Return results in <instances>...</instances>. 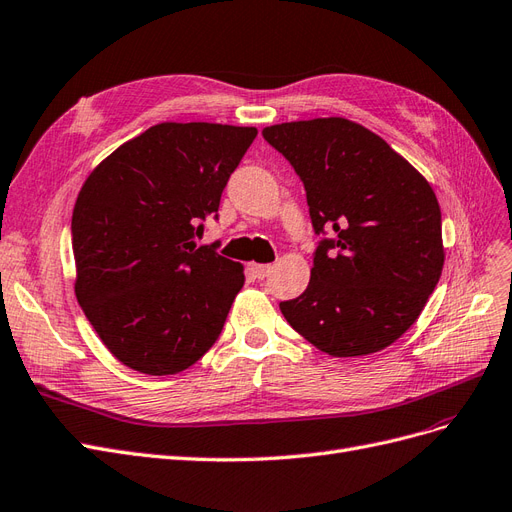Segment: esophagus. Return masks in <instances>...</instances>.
Here are the masks:
<instances>
[{
    "label": "esophagus",
    "instance_id": "34e87169",
    "mask_svg": "<svg viewBox=\"0 0 512 512\" xmlns=\"http://www.w3.org/2000/svg\"><path fill=\"white\" fill-rule=\"evenodd\" d=\"M249 270H251L253 278H257V280H263L270 274V266H266V263H251Z\"/></svg>",
    "mask_w": 512,
    "mask_h": 512
}]
</instances>
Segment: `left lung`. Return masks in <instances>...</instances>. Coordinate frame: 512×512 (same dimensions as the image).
<instances>
[{"instance_id":"8db88e82","label":"left lung","mask_w":512,"mask_h":512,"mask_svg":"<svg viewBox=\"0 0 512 512\" xmlns=\"http://www.w3.org/2000/svg\"><path fill=\"white\" fill-rule=\"evenodd\" d=\"M300 176L323 238L306 291L280 302L287 323L319 351H383L415 323L442 266V219L430 183L364 125L342 117L263 129Z\"/></svg>"}]
</instances>
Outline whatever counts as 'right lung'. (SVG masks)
<instances>
[{
  "label": "right lung",
  "instance_id": "1",
  "mask_svg": "<svg viewBox=\"0 0 512 512\" xmlns=\"http://www.w3.org/2000/svg\"><path fill=\"white\" fill-rule=\"evenodd\" d=\"M255 127L159 123L121 144L72 212L76 300L127 368L168 376L217 342L242 266L197 246Z\"/></svg>",
  "mask_w": 512,
  "mask_h": 512
}]
</instances>
